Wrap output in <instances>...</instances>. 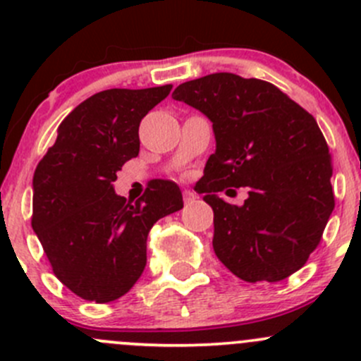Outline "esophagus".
Returning <instances> with one entry per match:
<instances>
[{
    "instance_id": "34e87169",
    "label": "esophagus",
    "mask_w": 361,
    "mask_h": 361,
    "mask_svg": "<svg viewBox=\"0 0 361 361\" xmlns=\"http://www.w3.org/2000/svg\"><path fill=\"white\" fill-rule=\"evenodd\" d=\"M195 199H197V195L194 194V192L192 190H183V201H185V204H192L195 201Z\"/></svg>"
}]
</instances>
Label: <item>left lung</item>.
<instances>
[{
  "label": "left lung",
  "instance_id": "1",
  "mask_svg": "<svg viewBox=\"0 0 361 361\" xmlns=\"http://www.w3.org/2000/svg\"><path fill=\"white\" fill-rule=\"evenodd\" d=\"M173 99L213 123L216 150L195 190L213 207L221 264L250 283L297 272L334 211L332 164L314 116L272 83L234 73L181 83ZM225 186H248L249 199L225 203Z\"/></svg>",
  "mask_w": 361,
  "mask_h": 361
}]
</instances>
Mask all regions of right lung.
<instances>
[{
    "label": "right lung",
    "mask_w": 361,
    "mask_h": 361,
    "mask_svg": "<svg viewBox=\"0 0 361 361\" xmlns=\"http://www.w3.org/2000/svg\"><path fill=\"white\" fill-rule=\"evenodd\" d=\"M173 85L110 89L80 103L32 176V231L54 274L73 293L97 304L116 300L147 265V238L160 218L180 211L173 181L155 180L136 202L113 181L140 154V122Z\"/></svg>",
    "instance_id": "add662e5"
}]
</instances>
